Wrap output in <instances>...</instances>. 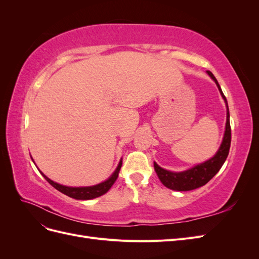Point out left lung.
I'll list each match as a JSON object with an SVG mask.
<instances>
[{
  "instance_id": "8db88e82",
  "label": "left lung",
  "mask_w": 259,
  "mask_h": 259,
  "mask_svg": "<svg viewBox=\"0 0 259 259\" xmlns=\"http://www.w3.org/2000/svg\"><path fill=\"white\" fill-rule=\"evenodd\" d=\"M207 74L211 77V80L216 83L219 93H221L223 99L225 100L226 108H227L226 130H225L223 142L213 158H210L209 160L203 163L197 164V165H194L193 167L183 171H170L167 169H164L154 162L155 173L158 175L159 179L161 180V183L171 190L189 191V190L197 189V188L204 186L218 173V170L222 168L223 164L227 159V156L229 154V149L231 144V128H230V115H229L228 103H227V99L214 74L210 71H207Z\"/></svg>"
}]
</instances>
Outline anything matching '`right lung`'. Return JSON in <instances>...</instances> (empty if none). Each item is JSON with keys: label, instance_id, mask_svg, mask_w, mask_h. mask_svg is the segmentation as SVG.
Listing matches in <instances>:
<instances>
[{"label": "right lung", "instance_id": "1", "mask_svg": "<svg viewBox=\"0 0 259 259\" xmlns=\"http://www.w3.org/2000/svg\"><path fill=\"white\" fill-rule=\"evenodd\" d=\"M33 161V159H32ZM122 166V159L119 162V165L115 168V170L112 173V175L109 177L105 182L97 184L95 186H90V187H68V186H64L60 185L58 183L53 182L52 179H50L48 176H45L42 171L40 170V173L43 175V177L48 180V182L58 191H60L61 193H64L70 198H73L75 200H92L100 197L105 193H107L109 191V189L112 187V185L114 184V182L116 180L117 176H119L120 169Z\"/></svg>", "mask_w": 259, "mask_h": 259}]
</instances>
